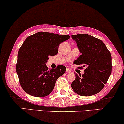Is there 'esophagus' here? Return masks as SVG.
Returning a JSON list of instances; mask_svg holds the SVG:
<instances>
[{"label": "esophagus", "instance_id": "esophagus-1", "mask_svg": "<svg viewBox=\"0 0 124 124\" xmlns=\"http://www.w3.org/2000/svg\"><path fill=\"white\" fill-rule=\"evenodd\" d=\"M66 73H68V74H70V73L71 72V70H70L69 68H66Z\"/></svg>", "mask_w": 124, "mask_h": 124}]
</instances>
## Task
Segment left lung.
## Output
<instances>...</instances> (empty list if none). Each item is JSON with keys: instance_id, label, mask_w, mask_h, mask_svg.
I'll return each mask as SVG.
<instances>
[{"instance_id": "1", "label": "left lung", "mask_w": 124, "mask_h": 124, "mask_svg": "<svg viewBox=\"0 0 124 124\" xmlns=\"http://www.w3.org/2000/svg\"><path fill=\"white\" fill-rule=\"evenodd\" d=\"M81 53L75 61V64L86 69L84 74L78 75L72 82V90L82 96H90L99 93L104 88L111 73V56L105 44L87 34L72 35Z\"/></svg>"}]
</instances>
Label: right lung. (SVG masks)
Listing matches in <instances>:
<instances>
[{
  "mask_svg": "<svg viewBox=\"0 0 124 124\" xmlns=\"http://www.w3.org/2000/svg\"><path fill=\"white\" fill-rule=\"evenodd\" d=\"M69 38L68 34L39 32L25 39L18 52L16 71L20 85L28 94L43 97L52 92L66 67L48 69L46 64L49 56L58 54L59 44Z\"/></svg>",
  "mask_w": 124,
  "mask_h": 124,
  "instance_id": "obj_1",
  "label": "right lung"
}]
</instances>
